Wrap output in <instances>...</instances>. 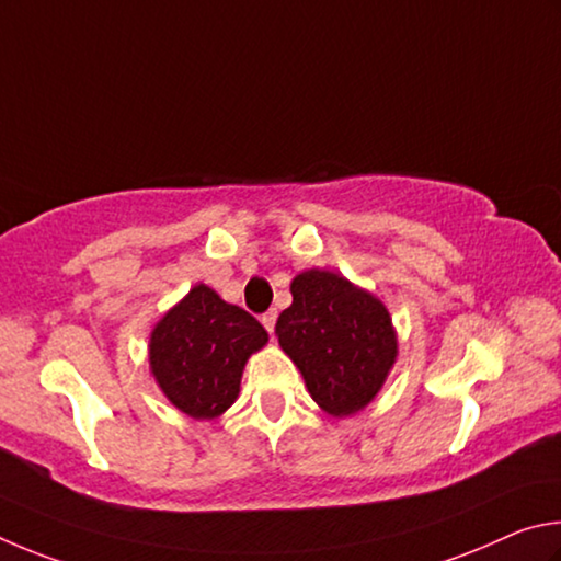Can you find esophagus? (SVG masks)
I'll return each mask as SVG.
<instances>
[{
  "label": "esophagus",
  "instance_id": "esophagus-1",
  "mask_svg": "<svg viewBox=\"0 0 561 561\" xmlns=\"http://www.w3.org/2000/svg\"><path fill=\"white\" fill-rule=\"evenodd\" d=\"M275 320H278V312H275V310H268V312H265V316L261 318V322H263V328H265V330H268V332H271V335H273Z\"/></svg>",
  "mask_w": 561,
  "mask_h": 561
}]
</instances>
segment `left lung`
Masks as SVG:
<instances>
[{"instance_id":"left-lung-1","label":"left lung","mask_w":561,"mask_h":561,"mask_svg":"<svg viewBox=\"0 0 561 561\" xmlns=\"http://www.w3.org/2000/svg\"><path fill=\"white\" fill-rule=\"evenodd\" d=\"M290 293V308L275 322L280 350L325 414H357L375 401L399 355L387 306L328 268L298 273Z\"/></svg>"}]
</instances>
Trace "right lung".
I'll list each match as a JSON object with an SVG mask.
<instances>
[{"instance_id":"add662e5","label":"right lung","mask_w":561,"mask_h":561,"mask_svg":"<svg viewBox=\"0 0 561 561\" xmlns=\"http://www.w3.org/2000/svg\"><path fill=\"white\" fill-rule=\"evenodd\" d=\"M268 332L243 308L196 283L154 322L147 345L150 371L174 409L196 421L219 419L241 391L245 362Z\"/></svg>"}]
</instances>
